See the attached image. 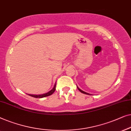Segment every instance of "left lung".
I'll return each instance as SVG.
<instances>
[{
  "label": "left lung",
  "instance_id": "left-lung-1",
  "mask_svg": "<svg viewBox=\"0 0 131 131\" xmlns=\"http://www.w3.org/2000/svg\"><path fill=\"white\" fill-rule=\"evenodd\" d=\"M77 88H78V90L79 91H80L81 93H83V94H88V95H91L90 94H89V93H86V92H85V91H82V90H81V89H80V88H79L78 86H77Z\"/></svg>",
  "mask_w": 131,
  "mask_h": 131
}]
</instances>
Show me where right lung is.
Segmentation results:
<instances>
[{"instance_id": "right-lung-1", "label": "right lung", "mask_w": 131, "mask_h": 131, "mask_svg": "<svg viewBox=\"0 0 131 131\" xmlns=\"http://www.w3.org/2000/svg\"><path fill=\"white\" fill-rule=\"evenodd\" d=\"M55 90H56V84H55L54 87L53 88V89L50 90V91H49L47 93L43 94H40V95H34H34H33V94H28V95H30V96L32 97H35V98H43V97L49 96V95L52 94L55 91Z\"/></svg>"}]
</instances>
